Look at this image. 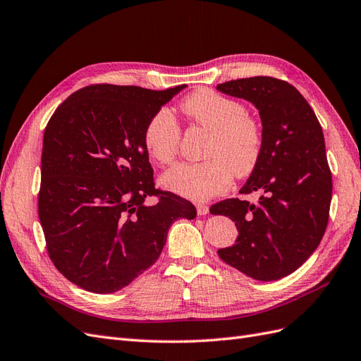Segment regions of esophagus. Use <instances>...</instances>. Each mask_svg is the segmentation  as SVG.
<instances>
[{
	"mask_svg": "<svg viewBox=\"0 0 361 361\" xmlns=\"http://www.w3.org/2000/svg\"><path fill=\"white\" fill-rule=\"evenodd\" d=\"M195 209H197V214H199V215H206L207 212H209V207H207V206L203 204V203H197V204H195Z\"/></svg>",
	"mask_w": 361,
	"mask_h": 361,
	"instance_id": "esophagus-1",
	"label": "esophagus"
}]
</instances>
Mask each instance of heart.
Returning <instances> with one entry per match:
<instances>
[{
    "instance_id": "heart-1",
    "label": "heart",
    "mask_w": 361,
    "mask_h": 361,
    "mask_svg": "<svg viewBox=\"0 0 361 361\" xmlns=\"http://www.w3.org/2000/svg\"><path fill=\"white\" fill-rule=\"evenodd\" d=\"M182 111L211 133L203 162H179L159 178L162 188L191 200H207L231 187L233 174L244 178L255 170L262 152V129L247 108L231 97L199 90L182 102ZM180 129L173 116L159 110L149 118L143 143L149 157L169 164L179 150Z\"/></svg>"
}]
</instances>
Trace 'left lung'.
Returning <instances> with one entry per match:
<instances>
[{
    "mask_svg": "<svg viewBox=\"0 0 361 361\" xmlns=\"http://www.w3.org/2000/svg\"><path fill=\"white\" fill-rule=\"evenodd\" d=\"M253 104L262 122V152L241 194L259 191L257 203L227 199L211 206L238 228L236 243L218 256L245 276L272 281L298 269L318 248L329 223L331 171L322 128L302 94L271 76L216 85Z\"/></svg>",
    "mask_w": 361,
    "mask_h": 361,
    "instance_id": "left-lung-1",
    "label": "left lung"
}]
</instances>
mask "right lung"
Segmentation results:
<instances>
[{
  "label": "right lung",
  "instance_id": "1",
  "mask_svg": "<svg viewBox=\"0 0 361 361\" xmlns=\"http://www.w3.org/2000/svg\"><path fill=\"white\" fill-rule=\"evenodd\" d=\"M187 85L149 90L94 84L72 93L45 128L39 218L54 265L89 292L111 293L158 260L191 202L155 188L149 118ZM159 197L155 205L144 200Z\"/></svg>",
  "mask_w": 361,
  "mask_h": 361
}]
</instances>
